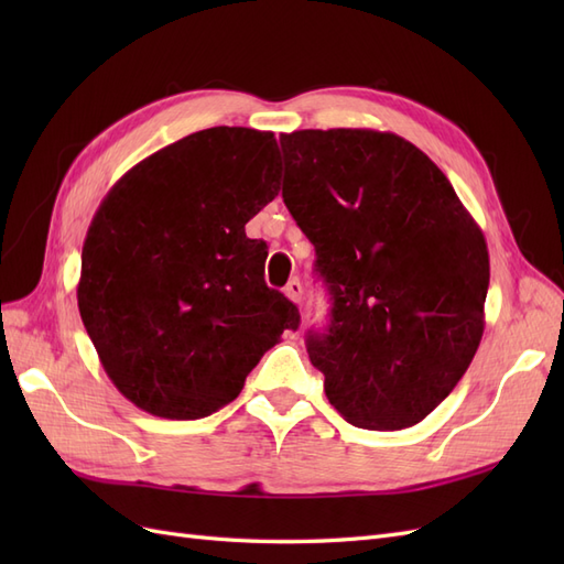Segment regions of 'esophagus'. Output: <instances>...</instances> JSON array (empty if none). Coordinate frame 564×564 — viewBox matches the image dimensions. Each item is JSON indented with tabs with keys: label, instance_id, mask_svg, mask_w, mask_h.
I'll use <instances>...</instances> for the list:
<instances>
[{
	"label": "esophagus",
	"instance_id": "obj_1",
	"mask_svg": "<svg viewBox=\"0 0 564 564\" xmlns=\"http://www.w3.org/2000/svg\"><path fill=\"white\" fill-rule=\"evenodd\" d=\"M284 294H286L289 301L301 303V301H303V284H301V280H292V282H289V284L284 286Z\"/></svg>",
	"mask_w": 564,
	"mask_h": 564
}]
</instances>
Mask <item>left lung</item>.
<instances>
[{"label":"left lung","mask_w":564,"mask_h":564,"mask_svg":"<svg viewBox=\"0 0 564 564\" xmlns=\"http://www.w3.org/2000/svg\"><path fill=\"white\" fill-rule=\"evenodd\" d=\"M282 197L332 294L308 355L357 429L416 425L464 377L485 332L489 251L437 164L390 131L282 133Z\"/></svg>","instance_id":"1"}]
</instances>
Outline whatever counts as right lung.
Returning <instances> with one entry per match:
<instances>
[{
    "label": "right lung",
    "instance_id": "obj_1",
    "mask_svg": "<svg viewBox=\"0 0 564 564\" xmlns=\"http://www.w3.org/2000/svg\"><path fill=\"white\" fill-rule=\"evenodd\" d=\"M275 133L214 127L119 178L82 247L77 305L115 388L143 412H218L299 308L263 280L245 226L280 193Z\"/></svg>",
    "mask_w": 564,
    "mask_h": 564
}]
</instances>
